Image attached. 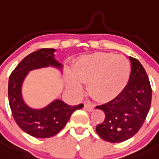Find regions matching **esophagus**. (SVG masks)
<instances>
[{
    "mask_svg": "<svg viewBox=\"0 0 159 159\" xmlns=\"http://www.w3.org/2000/svg\"><path fill=\"white\" fill-rule=\"evenodd\" d=\"M84 106H85V110H88V111H93V110H94V106H93V104L89 103V102L85 103Z\"/></svg>",
    "mask_w": 159,
    "mask_h": 159,
    "instance_id": "1",
    "label": "esophagus"
}]
</instances>
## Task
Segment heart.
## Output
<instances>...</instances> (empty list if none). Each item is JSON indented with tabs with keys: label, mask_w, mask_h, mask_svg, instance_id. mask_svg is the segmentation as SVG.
Masks as SVG:
<instances>
[{
	"label": "heart",
	"mask_w": 159,
	"mask_h": 159,
	"mask_svg": "<svg viewBox=\"0 0 159 159\" xmlns=\"http://www.w3.org/2000/svg\"><path fill=\"white\" fill-rule=\"evenodd\" d=\"M131 72L129 61L123 55L94 53L80 57L73 66L69 85L81 92V82H87L89 94L98 100L113 99L123 91Z\"/></svg>",
	"instance_id": "1"
}]
</instances>
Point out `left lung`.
<instances>
[{
    "mask_svg": "<svg viewBox=\"0 0 159 159\" xmlns=\"http://www.w3.org/2000/svg\"><path fill=\"white\" fill-rule=\"evenodd\" d=\"M129 60L131 73L123 91L108 103L96 106L105 113L97 133L109 143H121L136 134L150 108L152 89L146 70L136 58L129 57Z\"/></svg>",
    "mask_w": 159,
    "mask_h": 159,
    "instance_id": "left-lung-1",
    "label": "left lung"
}]
</instances>
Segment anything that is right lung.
<instances>
[{
	"label": "right lung",
	"mask_w": 159,
	"mask_h": 159,
	"mask_svg": "<svg viewBox=\"0 0 159 159\" xmlns=\"http://www.w3.org/2000/svg\"><path fill=\"white\" fill-rule=\"evenodd\" d=\"M54 49H41L26 56L17 65L9 79L8 96L12 114L16 123L25 133L35 138H50L66 125L72 114L83 107V104L69 106L57 99L46 107L35 110L25 103L21 96V85L29 72L35 69L62 66L54 58Z\"/></svg>",
	"instance_id": "obj_1"
}]
</instances>
